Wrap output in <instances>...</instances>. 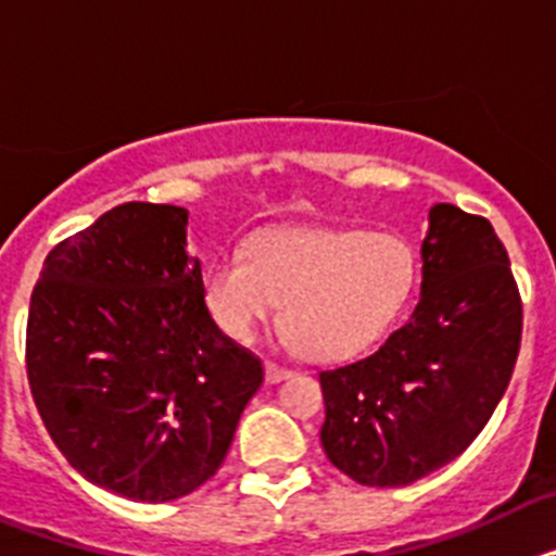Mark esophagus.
Wrapping results in <instances>:
<instances>
[{
  "instance_id": "obj_1",
  "label": "esophagus",
  "mask_w": 556,
  "mask_h": 556,
  "mask_svg": "<svg viewBox=\"0 0 556 556\" xmlns=\"http://www.w3.org/2000/svg\"><path fill=\"white\" fill-rule=\"evenodd\" d=\"M264 376H267L269 384H278V381H283V378L292 376V370H287V367L273 365V362H267V365H264Z\"/></svg>"
}]
</instances>
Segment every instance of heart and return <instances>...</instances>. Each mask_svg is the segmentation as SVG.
<instances>
[{
    "mask_svg": "<svg viewBox=\"0 0 556 556\" xmlns=\"http://www.w3.org/2000/svg\"><path fill=\"white\" fill-rule=\"evenodd\" d=\"M415 281V248L401 233L273 228L253 236L244 255H219L205 267L203 303L239 345H250L283 303L289 342L337 362L392 326Z\"/></svg>",
    "mask_w": 556,
    "mask_h": 556,
    "instance_id": "b5f03b06",
    "label": "heart"
}]
</instances>
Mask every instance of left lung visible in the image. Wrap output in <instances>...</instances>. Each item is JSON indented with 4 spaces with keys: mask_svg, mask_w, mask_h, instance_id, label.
Instances as JSON below:
<instances>
[{
    "mask_svg": "<svg viewBox=\"0 0 556 556\" xmlns=\"http://www.w3.org/2000/svg\"><path fill=\"white\" fill-rule=\"evenodd\" d=\"M420 298L370 356L320 372V443L367 488H404L476 440L515 370L523 328L509 255L484 217L429 211Z\"/></svg>",
    "mask_w": 556,
    "mask_h": 556,
    "instance_id": "obj_1",
    "label": "left lung"
}]
</instances>
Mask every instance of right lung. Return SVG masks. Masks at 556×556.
Instances as JSON below:
<instances>
[{
	"label": "right lung",
	"mask_w": 556,
	"mask_h": 556,
	"mask_svg": "<svg viewBox=\"0 0 556 556\" xmlns=\"http://www.w3.org/2000/svg\"><path fill=\"white\" fill-rule=\"evenodd\" d=\"M189 211L122 203L49 250L27 378L52 443L91 484L175 501L217 473L264 367L211 320Z\"/></svg>",
	"instance_id": "right-lung-1"
}]
</instances>
